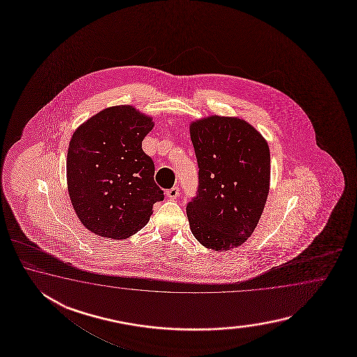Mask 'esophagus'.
<instances>
[{
  "label": "esophagus",
  "instance_id": "34e87169",
  "mask_svg": "<svg viewBox=\"0 0 357 357\" xmlns=\"http://www.w3.org/2000/svg\"><path fill=\"white\" fill-rule=\"evenodd\" d=\"M166 195H167L168 199H171V200H175L180 195V189L178 188H172V189L167 190L166 191Z\"/></svg>",
  "mask_w": 357,
  "mask_h": 357
}]
</instances>
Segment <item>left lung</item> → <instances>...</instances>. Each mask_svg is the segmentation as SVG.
<instances>
[{
  "mask_svg": "<svg viewBox=\"0 0 357 357\" xmlns=\"http://www.w3.org/2000/svg\"><path fill=\"white\" fill-rule=\"evenodd\" d=\"M199 166L197 197L186 206L190 229L206 249L241 246L258 226L271 185L266 139L238 117L212 114L190 123Z\"/></svg>",
  "mask_w": 357,
  "mask_h": 357,
  "instance_id": "left-lung-1",
  "label": "left lung"
}]
</instances>
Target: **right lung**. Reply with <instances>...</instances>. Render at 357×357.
Segmentation results:
<instances>
[{"instance_id":"1","label":"right lung","mask_w":357,"mask_h":357,"mask_svg":"<svg viewBox=\"0 0 357 357\" xmlns=\"http://www.w3.org/2000/svg\"><path fill=\"white\" fill-rule=\"evenodd\" d=\"M151 116L129 105L108 107L74 131L68 143V197L77 218L93 234L122 240L151 220L163 200L154 163L142 148Z\"/></svg>"}]
</instances>
